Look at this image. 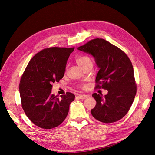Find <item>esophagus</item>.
<instances>
[{
	"label": "esophagus",
	"mask_w": 155,
	"mask_h": 155,
	"mask_svg": "<svg viewBox=\"0 0 155 155\" xmlns=\"http://www.w3.org/2000/svg\"><path fill=\"white\" fill-rule=\"evenodd\" d=\"M88 95H86V94H80V95H78V97H79V98H80L81 100H85V98H87V97H88Z\"/></svg>",
	"instance_id": "obj_1"
}]
</instances>
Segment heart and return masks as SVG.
Here are the masks:
<instances>
[{"instance_id":"1","label":"heart","mask_w":155,"mask_h":155,"mask_svg":"<svg viewBox=\"0 0 155 155\" xmlns=\"http://www.w3.org/2000/svg\"><path fill=\"white\" fill-rule=\"evenodd\" d=\"M76 61L83 70H85L88 67H92L94 63L92 58L88 55L79 56L76 59ZM79 87L81 88H85V85H83V84H81V85H79Z\"/></svg>"}]
</instances>
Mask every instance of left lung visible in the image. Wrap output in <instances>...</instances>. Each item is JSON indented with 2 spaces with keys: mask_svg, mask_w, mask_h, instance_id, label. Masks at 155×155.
<instances>
[{
  "mask_svg": "<svg viewBox=\"0 0 155 155\" xmlns=\"http://www.w3.org/2000/svg\"><path fill=\"white\" fill-rule=\"evenodd\" d=\"M78 50L94 56L100 68L95 88L108 91L104 97L92 94L96 104L92 115L103 123L120 120L129 110L137 91L130 60L124 51L101 38L89 41Z\"/></svg>",
  "mask_w": 155,
  "mask_h": 155,
  "instance_id": "obj_1",
  "label": "left lung"
}]
</instances>
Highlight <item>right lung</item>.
<instances>
[{"label": "right lung", "mask_w": 155, "mask_h": 155, "mask_svg": "<svg viewBox=\"0 0 155 155\" xmlns=\"http://www.w3.org/2000/svg\"><path fill=\"white\" fill-rule=\"evenodd\" d=\"M73 48H46L31 58L22 74L19 84L21 105L32 123L39 127L51 129L66 118L69 105L74 100L71 92L51 94L52 83L64 76L68 59Z\"/></svg>", "instance_id": "obj_1"}]
</instances>
